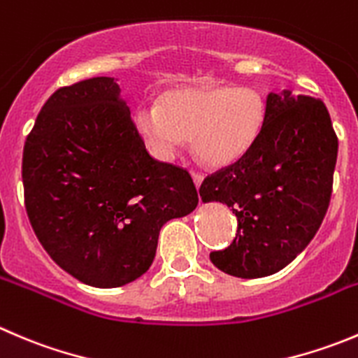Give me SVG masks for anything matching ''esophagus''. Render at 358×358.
<instances>
[{
	"mask_svg": "<svg viewBox=\"0 0 358 358\" xmlns=\"http://www.w3.org/2000/svg\"><path fill=\"white\" fill-rule=\"evenodd\" d=\"M192 178H194V183H196V187H197V189H199V185H201V183H203V178H204L203 173L194 171V169H192Z\"/></svg>",
	"mask_w": 358,
	"mask_h": 358,
	"instance_id": "obj_1",
	"label": "esophagus"
}]
</instances>
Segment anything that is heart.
Returning a JSON list of instances; mask_svg holds the SVG:
<instances>
[{
    "mask_svg": "<svg viewBox=\"0 0 358 358\" xmlns=\"http://www.w3.org/2000/svg\"><path fill=\"white\" fill-rule=\"evenodd\" d=\"M266 120L264 99L252 87H175L157 106L134 113V126L152 154L171 159L185 138L211 166L238 161L250 150Z\"/></svg>",
    "mask_w": 358,
    "mask_h": 358,
    "instance_id": "b5f03b06",
    "label": "heart"
}]
</instances>
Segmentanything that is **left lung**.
<instances>
[{
  "mask_svg": "<svg viewBox=\"0 0 358 358\" xmlns=\"http://www.w3.org/2000/svg\"><path fill=\"white\" fill-rule=\"evenodd\" d=\"M336 159L338 136L324 101L271 92L255 143L201 183L204 203H225L238 218L236 238L211 252V262L238 278H262L292 262L327 213Z\"/></svg>",
  "mask_w": 358,
  "mask_h": 358,
  "instance_id": "obj_1",
  "label": "left lung"
}]
</instances>
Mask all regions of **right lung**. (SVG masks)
<instances>
[{"instance_id":"right-lung-1","label":"right lung","mask_w":358,"mask_h":358,"mask_svg":"<svg viewBox=\"0 0 358 358\" xmlns=\"http://www.w3.org/2000/svg\"><path fill=\"white\" fill-rule=\"evenodd\" d=\"M119 94L110 76L57 89L22 154L34 234L59 267L99 289L147 273L162 225L199 201L187 169L148 154Z\"/></svg>"}]
</instances>
